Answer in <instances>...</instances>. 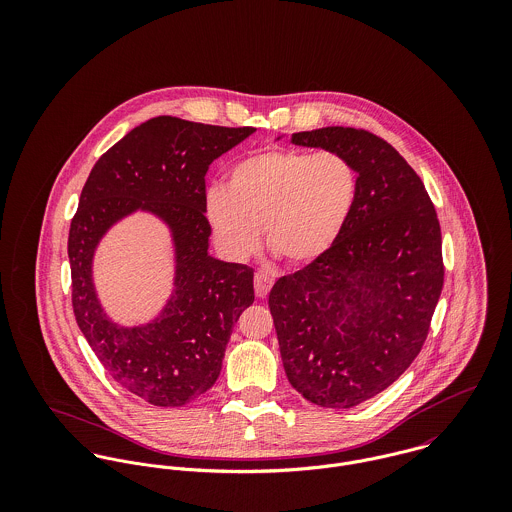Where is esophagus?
Returning <instances> with one entry per match:
<instances>
[{"label": "esophagus", "instance_id": "esophagus-1", "mask_svg": "<svg viewBox=\"0 0 512 512\" xmlns=\"http://www.w3.org/2000/svg\"><path fill=\"white\" fill-rule=\"evenodd\" d=\"M272 284H274L272 278H270L268 274H264V272H258V274L254 276V292H256L258 297H262V299L270 293Z\"/></svg>", "mask_w": 512, "mask_h": 512}]
</instances>
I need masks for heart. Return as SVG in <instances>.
I'll use <instances>...</instances> for the list:
<instances>
[{
	"instance_id": "1",
	"label": "heart",
	"mask_w": 512,
	"mask_h": 512,
	"mask_svg": "<svg viewBox=\"0 0 512 512\" xmlns=\"http://www.w3.org/2000/svg\"><path fill=\"white\" fill-rule=\"evenodd\" d=\"M359 197L355 165L339 151L264 149L226 171L207 195V220L222 252L246 260L260 244L288 266L323 260L341 240Z\"/></svg>"
}]
</instances>
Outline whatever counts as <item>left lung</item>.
I'll list each match as a JSON object with an SVG mask.
<instances>
[{"label":"left lung","mask_w":512,"mask_h":512,"mask_svg":"<svg viewBox=\"0 0 512 512\" xmlns=\"http://www.w3.org/2000/svg\"><path fill=\"white\" fill-rule=\"evenodd\" d=\"M292 144L343 153L359 197L337 246L280 278L268 303L293 388L353 408L388 388L428 337L443 288L438 215L406 159L366 130L297 132Z\"/></svg>","instance_id":"left-lung-1"}]
</instances>
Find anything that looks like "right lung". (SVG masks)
<instances>
[{
    "instance_id": "right-lung-1",
    "label": "right lung",
    "mask_w": 512,
    "mask_h": 512,
    "mask_svg": "<svg viewBox=\"0 0 512 512\" xmlns=\"http://www.w3.org/2000/svg\"><path fill=\"white\" fill-rule=\"evenodd\" d=\"M254 132L157 116L110 147L82 187L69 230L74 317L108 374L153 406H183L217 382L232 327L254 301L252 268L209 254L205 215L209 165ZM138 210L170 228L176 278L162 311L126 328L105 315L91 260L103 234Z\"/></svg>"
}]
</instances>
